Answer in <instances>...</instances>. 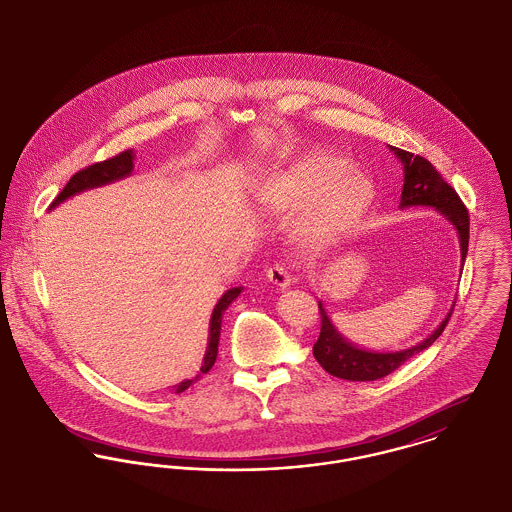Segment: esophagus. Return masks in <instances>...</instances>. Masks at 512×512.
<instances>
[{
	"instance_id": "1",
	"label": "esophagus",
	"mask_w": 512,
	"mask_h": 512,
	"mask_svg": "<svg viewBox=\"0 0 512 512\" xmlns=\"http://www.w3.org/2000/svg\"><path fill=\"white\" fill-rule=\"evenodd\" d=\"M269 282H273L278 288H288L292 284V275L284 265H275L267 271Z\"/></svg>"
}]
</instances>
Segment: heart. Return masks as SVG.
<instances>
[{
  "instance_id": "b5f03b06",
  "label": "heart",
  "mask_w": 512,
  "mask_h": 512,
  "mask_svg": "<svg viewBox=\"0 0 512 512\" xmlns=\"http://www.w3.org/2000/svg\"><path fill=\"white\" fill-rule=\"evenodd\" d=\"M259 198L282 212L306 208L298 224L300 241L325 249L360 226L372 206L374 185L368 175L349 171L347 159L308 154L265 179Z\"/></svg>"
}]
</instances>
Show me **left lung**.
Instances as JSON below:
<instances>
[{"label":"left lung","mask_w":512,"mask_h":512,"mask_svg":"<svg viewBox=\"0 0 512 512\" xmlns=\"http://www.w3.org/2000/svg\"><path fill=\"white\" fill-rule=\"evenodd\" d=\"M395 158L403 165V191L399 208H413V206H427L440 212L456 230L460 239V253H462V269L468 255V243H470V216L464 206V202L458 197V193L442 179V175L436 171L431 161L421 156H415L411 152L399 150L390 146ZM456 304V302H454ZM454 304L450 312L440 321V325L433 333L423 339L421 343L403 349V351H368L364 347H358L351 343L341 331L335 327L331 317L325 312L323 304L319 302V314H321V333L314 345L315 360L321 364L325 372L331 376L351 380V382H372L378 378H384L397 370L403 362L413 358L415 354L429 349L434 341L442 335L450 315L454 312Z\"/></svg>","instance_id":"obj_1"}]
</instances>
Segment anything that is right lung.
I'll use <instances>...</instances> for the list:
<instances>
[{"label":"right lung","mask_w":512,"mask_h":512,"mask_svg":"<svg viewBox=\"0 0 512 512\" xmlns=\"http://www.w3.org/2000/svg\"><path fill=\"white\" fill-rule=\"evenodd\" d=\"M134 158L136 154L132 150H126L122 154H118L115 158L107 159V161H101V163H93L85 169H81L79 173H76L68 185L62 189V193L58 197L54 198V202L50 204V208H56L58 204L66 202L68 198L76 197L83 191H89V189H97V187H105V185H111L115 181H120L128 175H132V169H134ZM243 286H236V288H230L222 294V298L216 302L212 315H210V325H208V343H206V353L202 358V366H200V372L197 374V378L193 380H183L179 382L177 386H173V392L175 394H181L185 392L189 386H193L197 382L198 378L206 372H210V368L214 366L216 362V356H218V343H220V331H222V317L224 312L230 308V304L236 300L237 296L241 294Z\"/></svg>","instance_id":"right-lung-1"}]
</instances>
